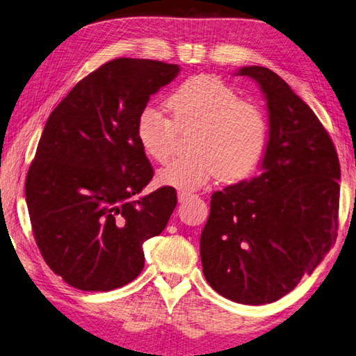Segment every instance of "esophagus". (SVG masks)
Instances as JSON below:
<instances>
[{"instance_id": "1", "label": "esophagus", "mask_w": 356, "mask_h": 356, "mask_svg": "<svg viewBox=\"0 0 356 356\" xmlns=\"http://www.w3.org/2000/svg\"><path fill=\"white\" fill-rule=\"evenodd\" d=\"M189 198H192L191 193H187V192H178V201H179V203H184V201H187Z\"/></svg>"}]
</instances>
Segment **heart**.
<instances>
[{
  "label": "heart",
  "mask_w": 356,
  "mask_h": 356,
  "mask_svg": "<svg viewBox=\"0 0 356 356\" xmlns=\"http://www.w3.org/2000/svg\"><path fill=\"white\" fill-rule=\"evenodd\" d=\"M164 113L147 106L138 118L136 138L149 158L164 163L172 155L177 131L195 129L191 149L195 155L173 159L158 172V183L192 192L209 181L227 183L251 175L270 138L265 113L245 102L223 80L201 74L184 80L167 97Z\"/></svg>",
  "instance_id": "1"
}]
</instances>
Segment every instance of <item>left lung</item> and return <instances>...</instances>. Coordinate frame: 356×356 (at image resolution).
Wrapping results in <instances>:
<instances>
[{
	"label": "left lung",
	"instance_id": "1",
	"mask_svg": "<svg viewBox=\"0 0 356 356\" xmlns=\"http://www.w3.org/2000/svg\"><path fill=\"white\" fill-rule=\"evenodd\" d=\"M236 74L264 92L270 138L260 175L212 193L200 256L218 294L261 305L294 290L330 251L341 169L324 125L284 79L264 66Z\"/></svg>",
	"mask_w": 356,
	"mask_h": 356
}]
</instances>
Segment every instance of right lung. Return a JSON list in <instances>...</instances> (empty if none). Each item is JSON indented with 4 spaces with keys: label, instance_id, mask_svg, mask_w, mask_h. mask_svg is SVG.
Returning a JSON list of instances; mask_svg holds the SVG:
<instances>
[{
    "label": "right lung",
    "instance_id": "right-lung-1",
    "mask_svg": "<svg viewBox=\"0 0 356 356\" xmlns=\"http://www.w3.org/2000/svg\"><path fill=\"white\" fill-rule=\"evenodd\" d=\"M178 72V65L158 60H111L80 80L46 120L26 203L44 261L77 290L110 291L136 279L143 243L164 231L175 209L172 187L135 198L153 178L136 122Z\"/></svg>",
    "mask_w": 356,
    "mask_h": 356
}]
</instances>
